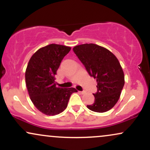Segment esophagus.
<instances>
[{"instance_id":"esophagus-1","label":"esophagus","mask_w":150,"mask_h":150,"mask_svg":"<svg viewBox=\"0 0 150 150\" xmlns=\"http://www.w3.org/2000/svg\"><path fill=\"white\" fill-rule=\"evenodd\" d=\"M79 93H80V94H85L86 92H85V91H79Z\"/></svg>"}]
</instances>
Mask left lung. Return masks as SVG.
Masks as SVG:
<instances>
[{
  "label": "left lung",
  "instance_id": "1",
  "mask_svg": "<svg viewBox=\"0 0 150 150\" xmlns=\"http://www.w3.org/2000/svg\"><path fill=\"white\" fill-rule=\"evenodd\" d=\"M73 51L89 75L97 80L94 102L87 107L98 113L109 111L119 99L125 84L124 73L118 58L106 48L94 44L76 46Z\"/></svg>",
  "mask_w": 150,
  "mask_h": 150
}]
</instances>
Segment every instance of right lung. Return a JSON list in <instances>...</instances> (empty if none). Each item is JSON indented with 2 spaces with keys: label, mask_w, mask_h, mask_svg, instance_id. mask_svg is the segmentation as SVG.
<instances>
[{
  "label": "right lung",
  "mask_w": 150,
  "mask_h": 150,
  "mask_svg": "<svg viewBox=\"0 0 150 150\" xmlns=\"http://www.w3.org/2000/svg\"><path fill=\"white\" fill-rule=\"evenodd\" d=\"M71 49L70 46L51 44L32 55L25 71V82L31 101L39 111L54 116L63 112L68 101L77 90L61 88L55 82L62 60Z\"/></svg>",
  "instance_id": "obj_1"
}]
</instances>
